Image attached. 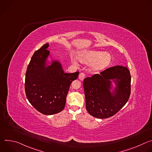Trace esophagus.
<instances>
[{"label":"esophagus","mask_w":152,"mask_h":152,"mask_svg":"<svg viewBox=\"0 0 152 152\" xmlns=\"http://www.w3.org/2000/svg\"><path fill=\"white\" fill-rule=\"evenodd\" d=\"M85 77V73H80L79 75V79L80 80H83L84 79V78Z\"/></svg>","instance_id":"obj_1"}]
</instances>
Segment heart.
<instances>
[{"instance_id": "1", "label": "heart", "mask_w": 152, "mask_h": 152, "mask_svg": "<svg viewBox=\"0 0 152 152\" xmlns=\"http://www.w3.org/2000/svg\"><path fill=\"white\" fill-rule=\"evenodd\" d=\"M79 59L82 62L91 63L90 67L93 71H99L108 66L111 60L110 53L100 51H85L79 55ZM73 63L76 64V59L72 58Z\"/></svg>"}]
</instances>
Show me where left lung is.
Here are the masks:
<instances>
[{
  "mask_svg": "<svg viewBox=\"0 0 152 152\" xmlns=\"http://www.w3.org/2000/svg\"><path fill=\"white\" fill-rule=\"evenodd\" d=\"M116 87L113 92L111 81ZM131 76L126 67L116 66L108 68L83 80L86 109L98 118H109L127 102L131 94Z\"/></svg>",
  "mask_w": 152,
  "mask_h": 152,
  "instance_id": "left-lung-1",
  "label": "left lung"
}]
</instances>
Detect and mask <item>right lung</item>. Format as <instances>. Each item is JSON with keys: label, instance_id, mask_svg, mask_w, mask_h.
<instances>
[{"label": "right lung", "instance_id": "right-lung-1", "mask_svg": "<svg viewBox=\"0 0 152 152\" xmlns=\"http://www.w3.org/2000/svg\"><path fill=\"white\" fill-rule=\"evenodd\" d=\"M49 46L46 43L34 53L28 66L25 83L28 100L45 115L55 114L63 110L71 83L79 75V72L64 73L56 60L48 66Z\"/></svg>", "mask_w": 152, "mask_h": 152}]
</instances>
